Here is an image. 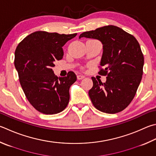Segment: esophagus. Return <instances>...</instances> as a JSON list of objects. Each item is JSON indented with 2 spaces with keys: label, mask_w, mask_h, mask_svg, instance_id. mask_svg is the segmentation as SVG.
Segmentation results:
<instances>
[{
  "label": "esophagus",
  "mask_w": 156,
  "mask_h": 156,
  "mask_svg": "<svg viewBox=\"0 0 156 156\" xmlns=\"http://www.w3.org/2000/svg\"><path fill=\"white\" fill-rule=\"evenodd\" d=\"M85 78V76H83V75H78L77 76V78L78 79V80H82V79H83V78Z\"/></svg>",
  "instance_id": "1"
}]
</instances>
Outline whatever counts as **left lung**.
Segmentation results:
<instances>
[{"instance_id":"obj_1","label":"left lung","mask_w":156,"mask_h":156,"mask_svg":"<svg viewBox=\"0 0 156 156\" xmlns=\"http://www.w3.org/2000/svg\"><path fill=\"white\" fill-rule=\"evenodd\" d=\"M100 40L103 54L99 74L106 76V83L92 77L89 95L96 108L115 114L122 111L134 98L143 73L144 56L134 36L119 27L108 25L84 32L79 38Z\"/></svg>"}]
</instances>
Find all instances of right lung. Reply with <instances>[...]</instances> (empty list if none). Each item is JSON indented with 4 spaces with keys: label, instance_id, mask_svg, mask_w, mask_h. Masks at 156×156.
I'll list each match as a JSON object with an SVG mask.
<instances>
[{
    "label": "right lung",
    "instance_id": "obj_1",
    "mask_svg": "<svg viewBox=\"0 0 156 156\" xmlns=\"http://www.w3.org/2000/svg\"><path fill=\"white\" fill-rule=\"evenodd\" d=\"M76 35L36 31L16 48L14 65L22 90L31 105L43 114H57L69 103V90L76 76L69 72L66 77L58 78L52 67L63 58L62 47Z\"/></svg>",
    "mask_w": 156,
    "mask_h": 156
}]
</instances>
